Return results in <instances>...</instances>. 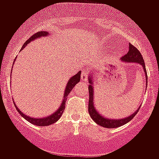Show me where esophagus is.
Listing matches in <instances>:
<instances>
[{
	"instance_id": "obj_1",
	"label": "esophagus",
	"mask_w": 159,
	"mask_h": 159,
	"mask_svg": "<svg viewBox=\"0 0 159 159\" xmlns=\"http://www.w3.org/2000/svg\"><path fill=\"white\" fill-rule=\"evenodd\" d=\"M81 80L84 81H88V73L86 71H84V72L81 73Z\"/></svg>"
}]
</instances>
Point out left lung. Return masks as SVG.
I'll return each instance as SVG.
<instances>
[{
	"mask_svg": "<svg viewBox=\"0 0 159 159\" xmlns=\"http://www.w3.org/2000/svg\"><path fill=\"white\" fill-rule=\"evenodd\" d=\"M121 61L127 62V63H136L141 65L143 68V70L145 72V78H146V82L148 83V75H147L146 68H145V63L144 60L143 59L141 53L137 48L133 46V44H129V52L127 54L125 55L124 56L121 58ZM91 74L89 75V113L90 117L93 118V121L96 123V124L100 125L101 126L105 127V128H117L123 125L126 124L129 121H131L135 115L137 114L139 111V108L135 111L134 113L132 114L130 116L127 117V118H121V119H111V118H104L103 115H100L94 106V103H93V97H94V91H93V78L91 76Z\"/></svg>",
	"mask_w": 159,
	"mask_h": 159,
	"instance_id": "1",
	"label": "left lung"
}]
</instances>
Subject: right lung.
<instances>
[{"instance_id":"obj_1","label":"right lung","mask_w":159,"mask_h":159,"mask_svg":"<svg viewBox=\"0 0 159 159\" xmlns=\"http://www.w3.org/2000/svg\"><path fill=\"white\" fill-rule=\"evenodd\" d=\"M48 34V32H46V31H39V32L36 33L34 34V35L30 37L26 42L24 43L23 46L22 47L21 50H23V48L29 44L30 41H34V40L38 39V38H41V37H47ZM14 61H16V59H15ZM15 63V62H14ZM81 80V71H79L78 73H77L76 75H74V76L71 77L70 78V80L68 81L67 84H66V89H65V91H64V94H63V101H62L61 105L59 107V108L58 110H56V112H54L53 114L52 115H48L47 117H44V118H32V117H30L27 116V115H25L24 113H23L19 108L17 107L16 104L14 102V105L16 107V110L19 113V115H21L23 118H24L26 121H28L29 122L32 123V124L35 125H38V126H47V125H50L53 124V123L56 122L60 118L61 115H63V111L65 110V105H66V98H67L68 94L71 92V90L74 89V87L75 86V84L77 83H78Z\"/></svg>"}]
</instances>
